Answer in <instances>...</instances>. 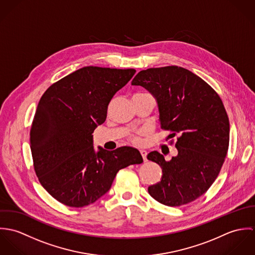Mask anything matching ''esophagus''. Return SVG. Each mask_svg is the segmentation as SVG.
I'll return each mask as SVG.
<instances>
[{
  "label": "esophagus",
  "mask_w": 255,
  "mask_h": 255,
  "mask_svg": "<svg viewBox=\"0 0 255 255\" xmlns=\"http://www.w3.org/2000/svg\"><path fill=\"white\" fill-rule=\"evenodd\" d=\"M139 152H140V154H141V156H142L143 160L146 161V160H147V158H146V156H147V151H146V150H143V149H141V150H139Z\"/></svg>",
  "instance_id": "34e87169"
}]
</instances>
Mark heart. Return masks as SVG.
<instances>
[{
	"label": "heart",
	"mask_w": 255,
	"mask_h": 255,
	"mask_svg": "<svg viewBox=\"0 0 255 255\" xmlns=\"http://www.w3.org/2000/svg\"><path fill=\"white\" fill-rule=\"evenodd\" d=\"M143 132H144V130L141 129V130L136 131L135 133H131V134L129 135L130 140H131L134 144H140V143L142 142V140H141V138H140V134H142Z\"/></svg>",
	"instance_id": "obj_1"
}]
</instances>
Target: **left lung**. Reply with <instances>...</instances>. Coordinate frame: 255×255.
<instances>
[{
	"instance_id": "8db88e82",
	"label": "left lung",
	"mask_w": 255,
	"mask_h": 255,
	"mask_svg": "<svg viewBox=\"0 0 255 255\" xmlns=\"http://www.w3.org/2000/svg\"><path fill=\"white\" fill-rule=\"evenodd\" d=\"M131 84L156 98L161 128L171 137L179 134L178 155L170 161L158 151L147 155L163 172L161 181L148 187L149 194L172 207L194 201L217 179L229 148L230 123L220 96L202 78L177 66L141 71Z\"/></svg>"
}]
</instances>
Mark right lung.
<instances>
[{
    "label": "right lung",
    "mask_w": 255,
    "mask_h": 255,
    "mask_svg": "<svg viewBox=\"0 0 255 255\" xmlns=\"http://www.w3.org/2000/svg\"><path fill=\"white\" fill-rule=\"evenodd\" d=\"M135 70L84 67L53 83L42 95L30 128L34 171L42 186L70 207L94 203L117 173L143 162L129 146L93 147V131L107 117L111 99Z\"/></svg>",
    "instance_id": "right-lung-1"
}]
</instances>
